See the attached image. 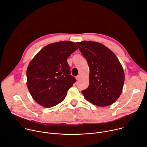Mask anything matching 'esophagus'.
I'll return each mask as SVG.
<instances>
[{"instance_id":"obj_1","label":"esophagus","mask_w":147,"mask_h":147,"mask_svg":"<svg viewBox=\"0 0 147 147\" xmlns=\"http://www.w3.org/2000/svg\"><path fill=\"white\" fill-rule=\"evenodd\" d=\"M80 78H81L80 75H78V76H76V78L77 80H79L80 79Z\"/></svg>"}]
</instances>
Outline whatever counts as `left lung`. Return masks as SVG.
I'll return each instance as SVG.
<instances>
[{"label":"left lung","mask_w":147,"mask_h":147,"mask_svg":"<svg viewBox=\"0 0 147 147\" xmlns=\"http://www.w3.org/2000/svg\"><path fill=\"white\" fill-rule=\"evenodd\" d=\"M88 62L90 83L82 91L85 98L97 106H109L121 95L125 75L114 53L104 45L91 41L76 43Z\"/></svg>","instance_id":"8db88e82"}]
</instances>
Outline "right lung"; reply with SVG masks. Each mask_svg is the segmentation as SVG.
Segmentation results:
<instances>
[{"label": "right lung", "instance_id": "1", "mask_svg": "<svg viewBox=\"0 0 147 147\" xmlns=\"http://www.w3.org/2000/svg\"><path fill=\"white\" fill-rule=\"evenodd\" d=\"M77 49L76 43L70 41L51 43L32 60L26 71L27 86L37 103L50 108L64 100L76 82L70 75L67 60Z\"/></svg>", "mask_w": 147, "mask_h": 147}]
</instances>
